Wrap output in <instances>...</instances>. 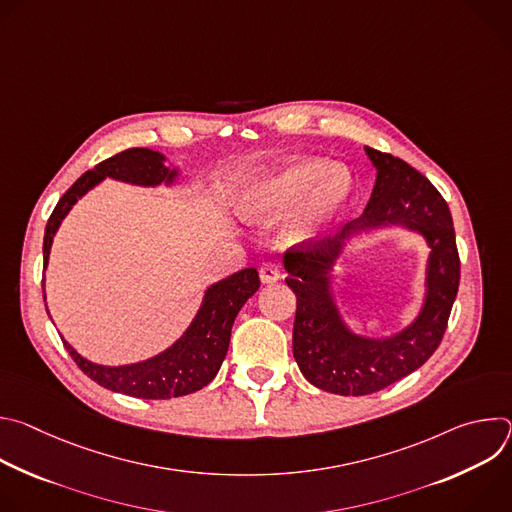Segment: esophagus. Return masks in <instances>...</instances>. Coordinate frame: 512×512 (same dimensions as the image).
I'll use <instances>...</instances> for the list:
<instances>
[{
    "instance_id": "obj_1",
    "label": "esophagus",
    "mask_w": 512,
    "mask_h": 512,
    "mask_svg": "<svg viewBox=\"0 0 512 512\" xmlns=\"http://www.w3.org/2000/svg\"><path fill=\"white\" fill-rule=\"evenodd\" d=\"M259 277H261V283L271 285V283L279 281L281 269H279V265H275V263H271V261H265V263L259 267Z\"/></svg>"
}]
</instances>
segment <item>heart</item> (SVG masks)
I'll use <instances>...</instances> for the list:
<instances>
[{
  "mask_svg": "<svg viewBox=\"0 0 512 512\" xmlns=\"http://www.w3.org/2000/svg\"><path fill=\"white\" fill-rule=\"evenodd\" d=\"M354 192L346 168L322 158H291L251 178L237 202L245 221L265 223L283 218L303 204L287 227L289 239L306 241L320 235L344 212Z\"/></svg>",
  "mask_w": 512,
  "mask_h": 512,
  "instance_id": "b5f03b06",
  "label": "heart"
}]
</instances>
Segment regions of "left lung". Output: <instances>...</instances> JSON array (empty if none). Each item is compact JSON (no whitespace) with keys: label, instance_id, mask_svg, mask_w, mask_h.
<instances>
[{"label":"left lung","instance_id":"8db88e82","mask_svg":"<svg viewBox=\"0 0 512 512\" xmlns=\"http://www.w3.org/2000/svg\"><path fill=\"white\" fill-rule=\"evenodd\" d=\"M377 170L367 208L340 235L314 251L285 253V283L298 298L294 358L302 375L336 395H371L409 373L440 346L458 296L460 257L452 214L433 184L407 162L364 148ZM403 228L428 245L424 300L418 316L399 333L367 337L356 333L337 304L333 267L354 238Z\"/></svg>","mask_w":512,"mask_h":512}]
</instances>
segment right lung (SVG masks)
<instances>
[{
  "label": "right lung",
  "mask_w": 512,
  "mask_h": 512,
  "mask_svg": "<svg viewBox=\"0 0 512 512\" xmlns=\"http://www.w3.org/2000/svg\"><path fill=\"white\" fill-rule=\"evenodd\" d=\"M180 176V168H168L166 156L148 148H131L97 164L72 184L58 200L48 218L44 233V269L50 259L54 235L70 208L105 178L131 186L156 188L172 186ZM259 273L255 267L241 269L231 277L216 281L204 289L196 316L182 336L162 352L131 364L107 367L81 356L62 336L64 348L77 362V367L97 385L137 399H172L190 395L206 387L221 369L231 342V328L245 302L259 289ZM46 302V291H44ZM48 312V308H46ZM50 314V312H48Z\"/></svg>",
  "instance_id": "obj_1"
}]
</instances>
